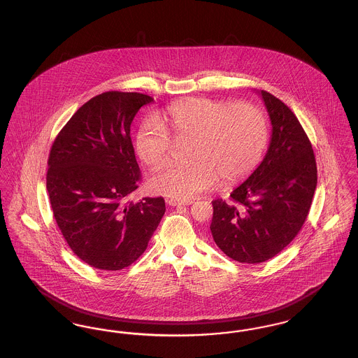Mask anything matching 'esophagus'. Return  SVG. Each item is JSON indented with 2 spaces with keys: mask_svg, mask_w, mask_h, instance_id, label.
Here are the masks:
<instances>
[{
  "mask_svg": "<svg viewBox=\"0 0 358 358\" xmlns=\"http://www.w3.org/2000/svg\"><path fill=\"white\" fill-rule=\"evenodd\" d=\"M168 204L171 205V206H182V205L193 204V201H190V200H177V199H169V200H168Z\"/></svg>",
  "mask_w": 358,
  "mask_h": 358,
  "instance_id": "34e87169",
  "label": "esophagus"
}]
</instances>
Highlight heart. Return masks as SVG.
I'll use <instances>...</instances> for the list:
<instances>
[{
  "mask_svg": "<svg viewBox=\"0 0 358 358\" xmlns=\"http://www.w3.org/2000/svg\"><path fill=\"white\" fill-rule=\"evenodd\" d=\"M161 122H143L136 130V152L152 169L171 157V138L187 141L189 162L174 164L155 173L150 189L177 200H190L216 187L219 178L232 185L247 178L263 158L268 123L251 103L187 98L171 103Z\"/></svg>",
  "mask_w": 358,
  "mask_h": 358,
  "instance_id": "obj_1",
  "label": "heart"
}]
</instances>
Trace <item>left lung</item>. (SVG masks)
Instances as JSON below:
<instances>
[{
	"instance_id": "obj_1",
	"label": "left lung",
	"mask_w": 358,
	"mask_h": 358,
	"mask_svg": "<svg viewBox=\"0 0 358 358\" xmlns=\"http://www.w3.org/2000/svg\"><path fill=\"white\" fill-rule=\"evenodd\" d=\"M271 120V139L260 165L231 193L212 201L210 232L222 252L240 263L278 255L298 235L317 187V164L303 127L289 107L257 91Z\"/></svg>"
}]
</instances>
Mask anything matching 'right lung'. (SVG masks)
Here are the masks:
<instances>
[{
  "label": "right lung",
  "instance_id": "right-lung-1",
  "mask_svg": "<svg viewBox=\"0 0 358 358\" xmlns=\"http://www.w3.org/2000/svg\"><path fill=\"white\" fill-rule=\"evenodd\" d=\"M153 101L103 92L72 115L52 145L47 190L55 220L72 252L94 268L117 271L134 263L165 213L162 197L127 200L141 178L130 126Z\"/></svg>",
  "mask_w": 358,
  "mask_h": 358
}]
</instances>
